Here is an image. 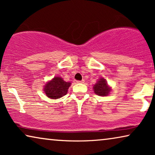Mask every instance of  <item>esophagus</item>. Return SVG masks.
<instances>
[{"mask_svg":"<svg viewBox=\"0 0 155 155\" xmlns=\"http://www.w3.org/2000/svg\"><path fill=\"white\" fill-rule=\"evenodd\" d=\"M84 82V80H77V81H76V82H77V83H83Z\"/></svg>","mask_w":155,"mask_h":155,"instance_id":"1","label":"esophagus"}]
</instances>
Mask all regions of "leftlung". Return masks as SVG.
<instances>
[{"label": "left lung", "instance_id": "left-lung-1", "mask_svg": "<svg viewBox=\"0 0 155 155\" xmlns=\"http://www.w3.org/2000/svg\"><path fill=\"white\" fill-rule=\"evenodd\" d=\"M93 88H94L95 94L99 96H107L111 91V89L108 86L107 81L104 78H100L99 81L94 84Z\"/></svg>", "mask_w": 155, "mask_h": 155}]
</instances>
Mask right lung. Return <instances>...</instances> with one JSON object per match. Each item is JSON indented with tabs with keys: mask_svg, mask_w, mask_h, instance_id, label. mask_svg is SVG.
Instances as JSON below:
<instances>
[{
	"mask_svg": "<svg viewBox=\"0 0 155 155\" xmlns=\"http://www.w3.org/2000/svg\"><path fill=\"white\" fill-rule=\"evenodd\" d=\"M71 82H65L61 78L56 77L48 82L44 87V92L51 99H59L67 94Z\"/></svg>",
	"mask_w": 155,
	"mask_h": 155,
	"instance_id": "add662e5",
	"label": "right lung"
}]
</instances>
